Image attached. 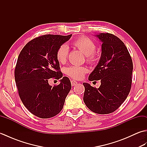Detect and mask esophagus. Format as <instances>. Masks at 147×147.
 <instances>
[{
    "label": "esophagus",
    "mask_w": 147,
    "mask_h": 147,
    "mask_svg": "<svg viewBox=\"0 0 147 147\" xmlns=\"http://www.w3.org/2000/svg\"><path fill=\"white\" fill-rule=\"evenodd\" d=\"M71 83L72 86H75V85H77V83H78V82H76L75 80H71Z\"/></svg>",
    "instance_id": "obj_1"
}]
</instances>
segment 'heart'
Returning <instances> with one entry per match:
<instances>
[{
  "mask_svg": "<svg viewBox=\"0 0 147 147\" xmlns=\"http://www.w3.org/2000/svg\"><path fill=\"white\" fill-rule=\"evenodd\" d=\"M73 44L86 55L87 61L93 62L96 60V56L95 53L96 45L92 40L85 36H81L74 40ZM68 53L69 47L67 45L64 44L59 47L56 53L57 61L61 63H64L67 60ZM86 71L85 67L77 65H71L65 69V73L67 75L76 80L83 78Z\"/></svg>",
  "mask_w": 147,
  "mask_h": 147,
  "instance_id": "obj_1",
  "label": "heart"
}]
</instances>
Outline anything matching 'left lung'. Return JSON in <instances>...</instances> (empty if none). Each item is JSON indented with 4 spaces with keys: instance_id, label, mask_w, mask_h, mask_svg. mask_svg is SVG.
I'll list each match as a JSON object with an SVG mask.
<instances>
[{
    "instance_id": "left-lung-1",
    "label": "left lung",
    "mask_w": 147,
    "mask_h": 147,
    "mask_svg": "<svg viewBox=\"0 0 147 147\" xmlns=\"http://www.w3.org/2000/svg\"><path fill=\"white\" fill-rule=\"evenodd\" d=\"M102 44L100 60L88 77L100 81L98 88L83 83V101L92 112L107 114L114 112L126 99L132 82L133 62L126 45L111 33L95 35Z\"/></svg>"
}]
</instances>
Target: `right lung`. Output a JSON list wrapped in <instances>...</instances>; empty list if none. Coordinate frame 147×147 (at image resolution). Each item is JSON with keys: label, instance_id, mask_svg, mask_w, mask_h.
Instances as JSON below:
<instances>
[{"label": "right lung", "instance_id": "right-lung-1", "mask_svg": "<svg viewBox=\"0 0 147 147\" xmlns=\"http://www.w3.org/2000/svg\"><path fill=\"white\" fill-rule=\"evenodd\" d=\"M67 36L45 35L31 40L22 49L15 68V81L22 102L31 113L47 119L58 114L71 89L67 77H62L56 53L70 39ZM60 80L52 87L50 78Z\"/></svg>", "mask_w": 147, "mask_h": 147}]
</instances>
